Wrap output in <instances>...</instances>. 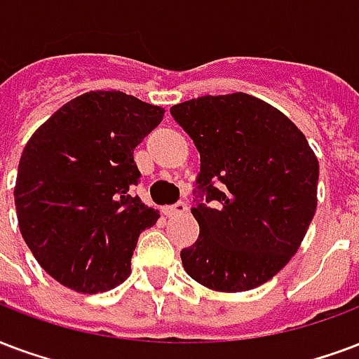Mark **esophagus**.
Wrapping results in <instances>:
<instances>
[{"instance_id":"obj_1","label":"esophagus","mask_w":359,"mask_h":359,"mask_svg":"<svg viewBox=\"0 0 359 359\" xmlns=\"http://www.w3.org/2000/svg\"><path fill=\"white\" fill-rule=\"evenodd\" d=\"M187 210H189V206H187L185 202H177V204H174V206H166L163 212L166 217H177V215L187 214Z\"/></svg>"}]
</instances>
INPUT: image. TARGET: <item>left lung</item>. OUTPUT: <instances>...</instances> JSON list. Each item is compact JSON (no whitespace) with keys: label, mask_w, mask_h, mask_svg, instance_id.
<instances>
[{"label":"left lung","mask_w":359,"mask_h":359,"mask_svg":"<svg viewBox=\"0 0 359 359\" xmlns=\"http://www.w3.org/2000/svg\"><path fill=\"white\" fill-rule=\"evenodd\" d=\"M201 153V234L183 269L214 292H248L284 269L318 204V158L284 113L246 93L170 107Z\"/></svg>","instance_id":"8db88e82"}]
</instances>
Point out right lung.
Returning <instances> with one entry per match:
<instances>
[{
    "label": "right lung",
    "mask_w": 359,
    "mask_h": 359,
    "mask_svg": "<svg viewBox=\"0 0 359 359\" xmlns=\"http://www.w3.org/2000/svg\"><path fill=\"white\" fill-rule=\"evenodd\" d=\"M164 109L118 90L69 100L24 147L15 206L24 242L43 271L77 293H102L130 276L140 233L158 219L130 196L134 149Z\"/></svg>",
    "instance_id": "add662e5"
}]
</instances>
